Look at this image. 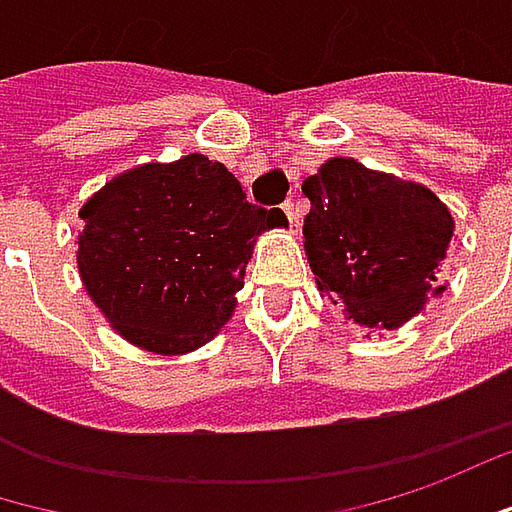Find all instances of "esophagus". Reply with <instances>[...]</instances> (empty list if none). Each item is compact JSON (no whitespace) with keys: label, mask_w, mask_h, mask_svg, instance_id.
Masks as SVG:
<instances>
[{"label":"esophagus","mask_w":512,"mask_h":512,"mask_svg":"<svg viewBox=\"0 0 512 512\" xmlns=\"http://www.w3.org/2000/svg\"><path fill=\"white\" fill-rule=\"evenodd\" d=\"M281 208H284V214H286V220H289V226H298V217H301V214H298V205H295L292 199H286Z\"/></svg>","instance_id":"1"}]
</instances>
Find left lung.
Returning <instances> with one entry per match:
<instances>
[{
  "label": "left lung",
  "mask_w": 512,
  "mask_h": 512,
  "mask_svg": "<svg viewBox=\"0 0 512 512\" xmlns=\"http://www.w3.org/2000/svg\"><path fill=\"white\" fill-rule=\"evenodd\" d=\"M310 199L304 246L318 289L365 327H400L440 295L452 214L423 185L330 159L301 185Z\"/></svg>",
  "instance_id": "8db88e82"
}]
</instances>
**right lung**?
Returning <instances> with one entry per match:
<instances>
[{"label": "right lung", "mask_w": 512, "mask_h": 512, "mask_svg": "<svg viewBox=\"0 0 512 512\" xmlns=\"http://www.w3.org/2000/svg\"><path fill=\"white\" fill-rule=\"evenodd\" d=\"M77 266L86 292L124 339L153 353H185L231 316L260 231L281 208L246 202L220 162L191 153L106 182L80 208Z\"/></svg>", "instance_id": "add662e5"}]
</instances>
